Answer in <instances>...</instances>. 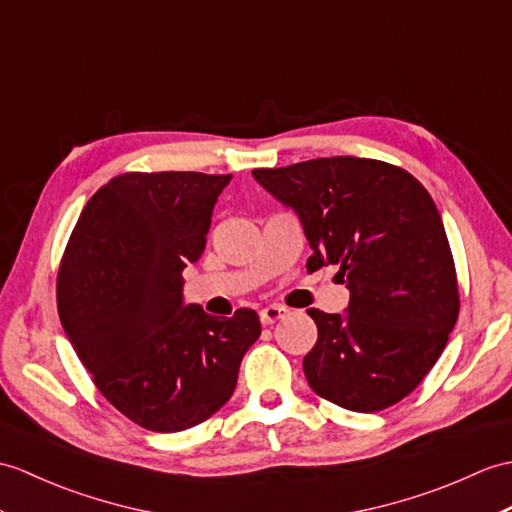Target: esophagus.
<instances>
[{"mask_svg": "<svg viewBox=\"0 0 512 512\" xmlns=\"http://www.w3.org/2000/svg\"><path fill=\"white\" fill-rule=\"evenodd\" d=\"M285 316H288V310H285L283 305H268L259 312V318H261V323H264V325H275L277 320H281Z\"/></svg>", "mask_w": 512, "mask_h": 512, "instance_id": "esophagus-1", "label": "esophagus"}]
</instances>
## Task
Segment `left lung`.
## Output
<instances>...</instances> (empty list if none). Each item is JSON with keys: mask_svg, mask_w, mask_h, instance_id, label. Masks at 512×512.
Here are the masks:
<instances>
[{"mask_svg": "<svg viewBox=\"0 0 512 512\" xmlns=\"http://www.w3.org/2000/svg\"><path fill=\"white\" fill-rule=\"evenodd\" d=\"M292 207L312 246L307 272L338 266L344 316L307 310L318 327L303 371L312 390L353 412L395 406L441 358L460 294L454 255L432 196L397 165L312 159L253 170Z\"/></svg>", "mask_w": 512, "mask_h": 512, "instance_id": "1", "label": "left lung"}]
</instances>
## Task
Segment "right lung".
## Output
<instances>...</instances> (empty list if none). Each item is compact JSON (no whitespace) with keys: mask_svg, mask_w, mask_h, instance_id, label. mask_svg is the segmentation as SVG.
<instances>
[{"mask_svg":"<svg viewBox=\"0 0 512 512\" xmlns=\"http://www.w3.org/2000/svg\"><path fill=\"white\" fill-rule=\"evenodd\" d=\"M231 174L126 172L82 209L58 268L65 334L95 388L150 432L207 421L233 395L259 338L255 310L183 305V268L205 251Z\"/></svg>","mask_w":512,"mask_h":512,"instance_id":"right-lung-1","label":"right lung"}]
</instances>
